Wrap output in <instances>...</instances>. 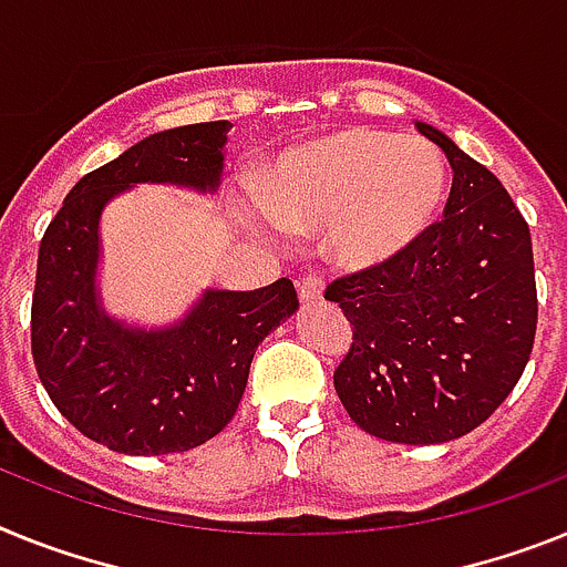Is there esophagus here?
I'll return each mask as SVG.
<instances>
[{"label": "esophagus", "instance_id": "esophagus-1", "mask_svg": "<svg viewBox=\"0 0 567 567\" xmlns=\"http://www.w3.org/2000/svg\"><path fill=\"white\" fill-rule=\"evenodd\" d=\"M298 295H301V301L309 303V301H318L323 295V280L318 278V275H307V278L298 284Z\"/></svg>", "mask_w": 567, "mask_h": 567}]
</instances>
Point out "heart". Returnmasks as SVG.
Returning <instances> with one entry per match:
<instances>
[{
	"mask_svg": "<svg viewBox=\"0 0 567 567\" xmlns=\"http://www.w3.org/2000/svg\"><path fill=\"white\" fill-rule=\"evenodd\" d=\"M447 192L442 154L419 137L343 128L292 148L260 181V203L240 206L249 229H323L332 258L372 269L399 258L433 226Z\"/></svg>",
	"mask_w": 567,
	"mask_h": 567,
	"instance_id": "1",
	"label": "heart"
}]
</instances>
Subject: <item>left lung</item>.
<instances>
[{"mask_svg":"<svg viewBox=\"0 0 567 567\" xmlns=\"http://www.w3.org/2000/svg\"><path fill=\"white\" fill-rule=\"evenodd\" d=\"M453 168L444 220L404 255L332 280L352 327L336 393L375 439L442 444L487 422L525 372L536 336L534 246L496 174L427 123Z\"/></svg>","mask_w":567,"mask_h":567,"instance_id":"obj_1","label":"left lung"}]
</instances>
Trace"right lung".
Returning <instances> with one entry per match:
<instances>
[{"label":"right lung","mask_w":567,"mask_h":567,"mask_svg":"<svg viewBox=\"0 0 567 567\" xmlns=\"http://www.w3.org/2000/svg\"><path fill=\"white\" fill-rule=\"evenodd\" d=\"M229 120L140 140L68 192L37 260L31 350L68 422L125 456L183 453L215 439L244 399L258 343L298 309L292 280L255 292L206 289L181 321L134 327L109 316L96 287L100 217L137 183L215 195Z\"/></svg>","instance_id":"obj_1"}]
</instances>
